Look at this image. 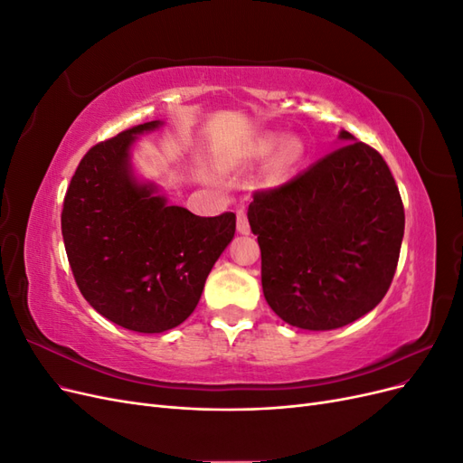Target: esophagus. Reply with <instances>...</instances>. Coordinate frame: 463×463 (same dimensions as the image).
I'll return each mask as SVG.
<instances>
[{
  "mask_svg": "<svg viewBox=\"0 0 463 463\" xmlns=\"http://www.w3.org/2000/svg\"><path fill=\"white\" fill-rule=\"evenodd\" d=\"M237 232L247 235L250 233V226H249V220H247V210L241 206L237 208Z\"/></svg>",
  "mask_w": 463,
  "mask_h": 463,
  "instance_id": "obj_1",
  "label": "esophagus"
}]
</instances>
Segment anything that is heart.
Instances as JSON below:
<instances>
[{
    "label": "heart",
    "instance_id": "obj_1",
    "mask_svg": "<svg viewBox=\"0 0 463 463\" xmlns=\"http://www.w3.org/2000/svg\"><path fill=\"white\" fill-rule=\"evenodd\" d=\"M279 142H282V137L279 135H274V133L262 135L247 146L245 156L249 160H264L274 153L275 156L272 157L269 172L274 177H284L288 172H291L293 167L301 162L303 154H305V145L296 137L286 138L282 146L279 145ZM276 147L279 148L278 151L275 150Z\"/></svg>",
    "mask_w": 463,
    "mask_h": 463
}]
</instances>
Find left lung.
I'll return each instance as SVG.
<instances>
[{"label":"left lung","instance_id":"obj_1","mask_svg":"<svg viewBox=\"0 0 463 463\" xmlns=\"http://www.w3.org/2000/svg\"><path fill=\"white\" fill-rule=\"evenodd\" d=\"M340 141L288 184L255 191L247 210L264 299L303 330L342 328L373 311L400 259L405 214L390 167L352 133Z\"/></svg>","mask_w":463,"mask_h":463}]
</instances>
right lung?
Listing matches in <instances>:
<instances>
[{"instance_id": "add662e5", "label": "right lung", "mask_w": 463, "mask_h": 463, "mask_svg": "<svg viewBox=\"0 0 463 463\" xmlns=\"http://www.w3.org/2000/svg\"><path fill=\"white\" fill-rule=\"evenodd\" d=\"M160 125H135L92 146L61 213L67 259L82 298L118 326L143 334L175 328L194 311L235 233L233 213L194 216L135 177L137 135Z\"/></svg>"}]
</instances>
